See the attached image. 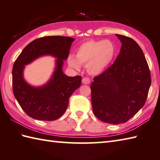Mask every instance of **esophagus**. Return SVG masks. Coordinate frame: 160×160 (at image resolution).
<instances>
[{"label": "esophagus", "instance_id": "34e87169", "mask_svg": "<svg viewBox=\"0 0 160 160\" xmlns=\"http://www.w3.org/2000/svg\"><path fill=\"white\" fill-rule=\"evenodd\" d=\"M82 82L83 84H85V85H88V84L90 83V79L89 78L85 77V78H82Z\"/></svg>", "mask_w": 160, "mask_h": 160}]
</instances>
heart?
Masks as SVG:
<instances>
[{"instance_id": "b5f03b06", "label": "heart", "mask_w": 160, "mask_h": 160, "mask_svg": "<svg viewBox=\"0 0 160 160\" xmlns=\"http://www.w3.org/2000/svg\"><path fill=\"white\" fill-rule=\"evenodd\" d=\"M115 54L116 47L111 40H90L78 48L75 57L68 55L67 63L75 70H80L81 65H85L90 74L99 75L108 67Z\"/></svg>"}]
</instances>
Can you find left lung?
I'll list each match as a JSON object with an SVG mask.
<instances>
[{"label":"left lung","mask_w":160,"mask_h":160,"mask_svg":"<svg viewBox=\"0 0 160 160\" xmlns=\"http://www.w3.org/2000/svg\"><path fill=\"white\" fill-rule=\"evenodd\" d=\"M122 42L113 64L94 78L92 105L96 117L106 123H124L146 103L151 84L150 69L137 42L116 34Z\"/></svg>","instance_id":"8db88e82"}]
</instances>
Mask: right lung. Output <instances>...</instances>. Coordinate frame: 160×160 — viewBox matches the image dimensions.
Masks as SVG:
<instances>
[{
  "instance_id": "right-lung-1",
  "label": "right lung",
  "mask_w": 160,
  "mask_h": 160,
  "mask_svg": "<svg viewBox=\"0 0 160 160\" xmlns=\"http://www.w3.org/2000/svg\"><path fill=\"white\" fill-rule=\"evenodd\" d=\"M74 38L66 36H45L26 46L14 63L12 88L21 108L29 117L38 120L52 121L60 118L67 109L68 99L80 88L82 78L68 77L62 71L63 60L67 59ZM51 55L57 58L56 67L45 85L33 87L24 80L25 65L37 58Z\"/></svg>"
}]
</instances>
